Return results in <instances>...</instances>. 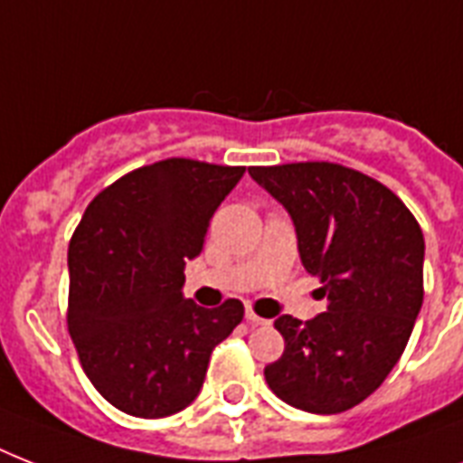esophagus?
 Masks as SVG:
<instances>
[{
	"label": "esophagus",
	"instance_id": "34e87169",
	"mask_svg": "<svg viewBox=\"0 0 463 463\" xmlns=\"http://www.w3.org/2000/svg\"><path fill=\"white\" fill-rule=\"evenodd\" d=\"M245 319H247V322H250V324H252V326H260V324H269L267 319H261L260 315H254L252 309H247V312H245Z\"/></svg>",
	"mask_w": 463,
	"mask_h": 463
}]
</instances>
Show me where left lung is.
<instances>
[{
	"label": "left lung",
	"instance_id": "8db88e82",
	"mask_svg": "<svg viewBox=\"0 0 463 463\" xmlns=\"http://www.w3.org/2000/svg\"><path fill=\"white\" fill-rule=\"evenodd\" d=\"M296 225L298 252L322 283L326 312L274 326L286 351L264 367L281 402L341 413L387 380L423 305L425 240L406 203L382 182L336 163L250 167Z\"/></svg>",
	"mask_w": 463,
	"mask_h": 463
}]
</instances>
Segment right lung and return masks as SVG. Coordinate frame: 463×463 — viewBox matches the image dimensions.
<instances>
[{
  "mask_svg": "<svg viewBox=\"0 0 463 463\" xmlns=\"http://www.w3.org/2000/svg\"><path fill=\"white\" fill-rule=\"evenodd\" d=\"M245 167L167 158L119 177L89 203L69 242V334L83 373L115 409L165 418L202 392L211 351L242 322L240 300H187L216 209Z\"/></svg>",
  "mask_w": 463,
  "mask_h": 463,
  "instance_id": "1",
  "label": "right lung"
}]
</instances>
